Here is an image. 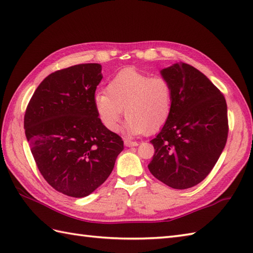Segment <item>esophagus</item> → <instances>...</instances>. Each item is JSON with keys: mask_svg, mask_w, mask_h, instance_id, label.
I'll return each mask as SVG.
<instances>
[{"mask_svg": "<svg viewBox=\"0 0 253 253\" xmlns=\"http://www.w3.org/2000/svg\"><path fill=\"white\" fill-rule=\"evenodd\" d=\"M124 143H125L126 147H137L139 144L137 141H131V140H128V139H126V140L124 141Z\"/></svg>", "mask_w": 253, "mask_h": 253, "instance_id": "obj_1", "label": "esophagus"}]
</instances>
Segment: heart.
<instances>
[{
	"instance_id": "obj_1",
	"label": "heart",
	"mask_w": 253,
	"mask_h": 253,
	"mask_svg": "<svg viewBox=\"0 0 253 253\" xmlns=\"http://www.w3.org/2000/svg\"><path fill=\"white\" fill-rule=\"evenodd\" d=\"M105 91L95 93L93 104L102 125L110 131L116 130L124 110V128L130 135L155 132L169 120L173 87L164 77L126 68L110 80Z\"/></svg>"
}]
</instances>
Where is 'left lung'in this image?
Listing matches in <instances>:
<instances>
[{
    "label": "left lung",
    "instance_id": "left-lung-1",
    "mask_svg": "<svg viewBox=\"0 0 253 253\" xmlns=\"http://www.w3.org/2000/svg\"><path fill=\"white\" fill-rule=\"evenodd\" d=\"M161 74L173 87L169 120L151 142V174L174 189L201 182L212 170L228 136L227 104L206 75L185 63Z\"/></svg>",
    "mask_w": 253,
    "mask_h": 253
}]
</instances>
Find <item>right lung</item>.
Here are the masks:
<instances>
[{"mask_svg":"<svg viewBox=\"0 0 253 253\" xmlns=\"http://www.w3.org/2000/svg\"><path fill=\"white\" fill-rule=\"evenodd\" d=\"M101 65L79 64L43 79L27 105L24 127L41 175L58 192L84 198L107 179L124 141L102 125L93 98Z\"/></svg>","mask_w":253,"mask_h":253,"instance_id":"1","label":"right lung"}]
</instances>
